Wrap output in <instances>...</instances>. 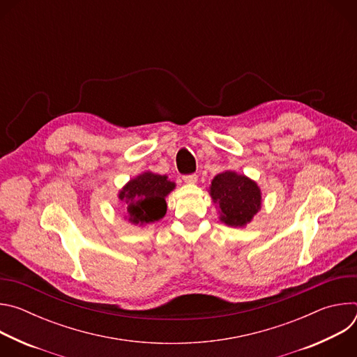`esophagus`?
<instances>
[{"label":"esophagus","mask_w":357,"mask_h":357,"mask_svg":"<svg viewBox=\"0 0 357 357\" xmlns=\"http://www.w3.org/2000/svg\"><path fill=\"white\" fill-rule=\"evenodd\" d=\"M183 182L189 183V185H193L197 182V175L196 174H190V175H185L183 176Z\"/></svg>","instance_id":"34e87169"}]
</instances>
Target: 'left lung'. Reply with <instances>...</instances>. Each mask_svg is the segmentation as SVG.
I'll list each match as a JSON object with an SVG mask.
<instances>
[{"label":"left lung","mask_w":357,"mask_h":357,"mask_svg":"<svg viewBox=\"0 0 357 357\" xmlns=\"http://www.w3.org/2000/svg\"><path fill=\"white\" fill-rule=\"evenodd\" d=\"M209 193L220 209V220L227 226L244 227L261 209L259 185L234 171H225L216 175Z\"/></svg>","instance_id":"8db88e82"}]
</instances>
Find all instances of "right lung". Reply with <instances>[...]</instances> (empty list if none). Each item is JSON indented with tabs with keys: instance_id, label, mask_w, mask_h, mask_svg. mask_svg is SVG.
I'll list each match as a JSON object with an SVG mask.
<instances>
[{
	"instance_id": "right-lung-1",
	"label": "right lung",
	"mask_w": 357,
	"mask_h": 357,
	"mask_svg": "<svg viewBox=\"0 0 357 357\" xmlns=\"http://www.w3.org/2000/svg\"><path fill=\"white\" fill-rule=\"evenodd\" d=\"M175 189L167 175L144 172L132 178L119 193L124 202V213L132 225L154 223L167 213L165 197Z\"/></svg>"
}]
</instances>
